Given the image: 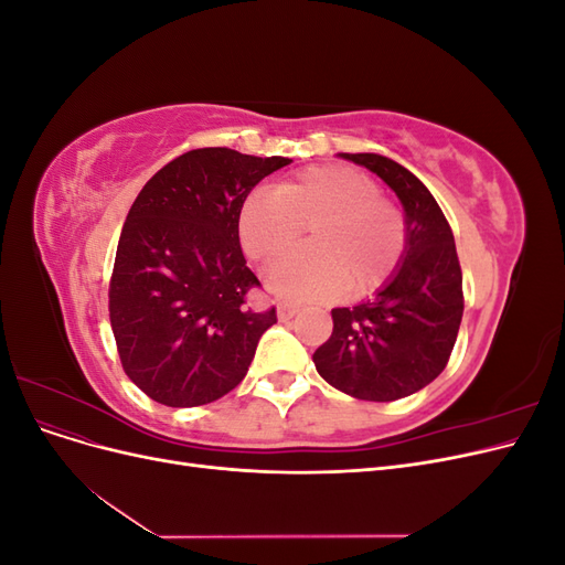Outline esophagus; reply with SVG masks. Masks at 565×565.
Masks as SVG:
<instances>
[{
  "instance_id": "34e87169",
  "label": "esophagus",
  "mask_w": 565,
  "mask_h": 565,
  "mask_svg": "<svg viewBox=\"0 0 565 565\" xmlns=\"http://www.w3.org/2000/svg\"><path fill=\"white\" fill-rule=\"evenodd\" d=\"M299 311H301V306H299V303H292V301H280V303H278V320H289V318H295Z\"/></svg>"
}]
</instances>
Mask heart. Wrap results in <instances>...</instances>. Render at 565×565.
<instances>
[{"label": "heart", "instance_id": "b5f03b06", "mask_svg": "<svg viewBox=\"0 0 565 565\" xmlns=\"http://www.w3.org/2000/svg\"><path fill=\"white\" fill-rule=\"evenodd\" d=\"M303 228L311 245L266 266L270 292L287 299H332L347 289L365 297L396 270L407 243L405 214L351 167H311L249 195L237 214L247 256L266 262L295 247Z\"/></svg>", "mask_w": 565, "mask_h": 565}]
</instances>
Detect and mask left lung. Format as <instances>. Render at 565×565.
<instances>
[{
	"mask_svg": "<svg viewBox=\"0 0 565 565\" xmlns=\"http://www.w3.org/2000/svg\"><path fill=\"white\" fill-rule=\"evenodd\" d=\"M398 195L407 243L393 276L353 309H332L330 339L313 353L320 377L358 401L413 396L446 370L465 297L455 237L413 172L377 152H339Z\"/></svg>",
	"mask_w": 565,
	"mask_h": 565,
	"instance_id": "1",
	"label": "left lung"
}]
</instances>
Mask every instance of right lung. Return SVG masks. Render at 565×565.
<instances>
[{"instance_id":"obj_1","label":"right lung","mask_w":565,"mask_h":565,"mask_svg":"<svg viewBox=\"0 0 565 565\" xmlns=\"http://www.w3.org/2000/svg\"><path fill=\"white\" fill-rule=\"evenodd\" d=\"M292 160L195 148L164 164L134 200L110 278V324L127 377L169 407L207 405L245 380L276 309L237 235L252 188Z\"/></svg>"}]
</instances>
